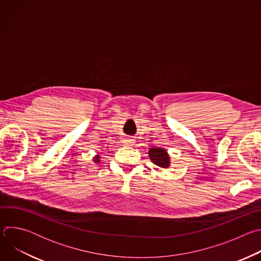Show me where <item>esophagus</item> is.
I'll use <instances>...</instances> for the list:
<instances>
[{
  "label": "esophagus",
  "mask_w": 261,
  "mask_h": 261,
  "mask_svg": "<svg viewBox=\"0 0 261 261\" xmlns=\"http://www.w3.org/2000/svg\"><path fill=\"white\" fill-rule=\"evenodd\" d=\"M124 142H125V144H127V145H132V144H133V140H132V139H130V138L125 139V140H124Z\"/></svg>",
  "instance_id": "34e87169"
}]
</instances>
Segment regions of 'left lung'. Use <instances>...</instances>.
Segmentation results:
<instances>
[{"label":"left lung","instance_id":"left-lung-1","mask_svg":"<svg viewBox=\"0 0 261 261\" xmlns=\"http://www.w3.org/2000/svg\"><path fill=\"white\" fill-rule=\"evenodd\" d=\"M148 157L154 164L161 168H168L170 165V157L165 148L151 147L148 151Z\"/></svg>","mask_w":261,"mask_h":261}]
</instances>
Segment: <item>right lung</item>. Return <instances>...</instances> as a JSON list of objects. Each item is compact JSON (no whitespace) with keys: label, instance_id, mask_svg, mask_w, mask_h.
I'll return each mask as SVG.
<instances>
[{"label":"right lung","instance_id":"obj_1","mask_svg":"<svg viewBox=\"0 0 261 261\" xmlns=\"http://www.w3.org/2000/svg\"><path fill=\"white\" fill-rule=\"evenodd\" d=\"M100 156L99 155H96L95 157H94V162H96V163H99L100 162Z\"/></svg>","mask_w":261,"mask_h":261}]
</instances>
